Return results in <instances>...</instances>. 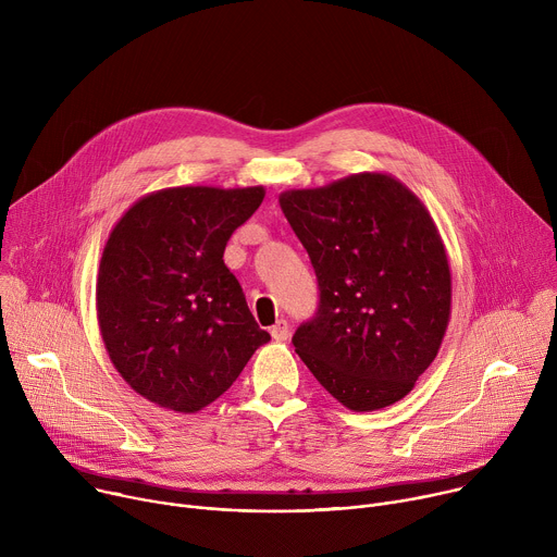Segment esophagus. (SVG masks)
<instances>
[{"label":"esophagus","instance_id":"obj_1","mask_svg":"<svg viewBox=\"0 0 557 557\" xmlns=\"http://www.w3.org/2000/svg\"><path fill=\"white\" fill-rule=\"evenodd\" d=\"M271 335H273L275 342H286V339L290 337V326H288V322L280 320V322L271 329Z\"/></svg>","mask_w":557,"mask_h":557}]
</instances>
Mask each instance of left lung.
<instances>
[{
	"label": "left lung",
	"instance_id": "1",
	"mask_svg": "<svg viewBox=\"0 0 557 557\" xmlns=\"http://www.w3.org/2000/svg\"><path fill=\"white\" fill-rule=\"evenodd\" d=\"M280 207L320 282V308L293 335L295 352L348 410L401 401L436 359L451 314L430 211L383 172L282 191Z\"/></svg>",
	"mask_w": 557,
	"mask_h": 557
}]
</instances>
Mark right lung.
<instances>
[{
    "label": "right lung",
    "instance_id": "add662e5",
    "mask_svg": "<svg viewBox=\"0 0 557 557\" xmlns=\"http://www.w3.org/2000/svg\"><path fill=\"white\" fill-rule=\"evenodd\" d=\"M267 189L187 185L136 200L114 224L97 277V317L127 385L194 414L240 376L271 339L222 256Z\"/></svg>",
    "mask_w": 557,
    "mask_h": 557
}]
</instances>
